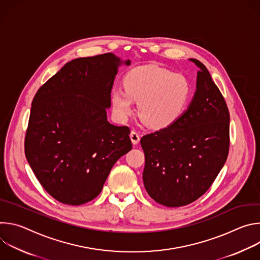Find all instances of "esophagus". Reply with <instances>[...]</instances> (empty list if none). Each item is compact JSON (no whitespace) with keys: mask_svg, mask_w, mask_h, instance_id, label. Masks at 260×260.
<instances>
[{"mask_svg":"<svg viewBox=\"0 0 260 260\" xmlns=\"http://www.w3.org/2000/svg\"><path fill=\"white\" fill-rule=\"evenodd\" d=\"M129 137H131V140H132L133 144L137 145V144L140 142V135H139V133H137L136 131H133V132H131V135H129Z\"/></svg>","mask_w":260,"mask_h":260,"instance_id":"esophagus-1","label":"esophagus"}]
</instances>
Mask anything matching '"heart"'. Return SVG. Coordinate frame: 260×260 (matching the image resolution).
Listing matches in <instances>:
<instances>
[{
	"label": "heart",
	"mask_w": 260,
	"mask_h": 260,
	"mask_svg": "<svg viewBox=\"0 0 260 260\" xmlns=\"http://www.w3.org/2000/svg\"><path fill=\"white\" fill-rule=\"evenodd\" d=\"M125 91L112 94L115 116L124 121L138 102L142 120L152 128H167L177 122L187 109L191 85L180 73L157 67H144L131 72L124 80Z\"/></svg>",
	"instance_id": "heart-1"
}]
</instances>
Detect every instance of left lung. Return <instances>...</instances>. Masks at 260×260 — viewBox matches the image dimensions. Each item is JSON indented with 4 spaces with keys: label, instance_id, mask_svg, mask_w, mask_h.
<instances>
[{
    "label": "left lung",
    "instance_id": "1",
    "mask_svg": "<svg viewBox=\"0 0 260 260\" xmlns=\"http://www.w3.org/2000/svg\"><path fill=\"white\" fill-rule=\"evenodd\" d=\"M200 71L187 110L173 125L145 135L143 182L156 203L175 208L201 198L223 168L230 148V112L207 68Z\"/></svg>",
    "mask_w": 260,
    "mask_h": 260
}]
</instances>
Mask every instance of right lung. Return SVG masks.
Segmentation results:
<instances>
[{
	"instance_id": "1",
	"label": "right lung",
	"mask_w": 260,
	"mask_h": 260,
	"mask_svg": "<svg viewBox=\"0 0 260 260\" xmlns=\"http://www.w3.org/2000/svg\"><path fill=\"white\" fill-rule=\"evenodd\" d=\"M122 63L131 60L113 53L73 59L32 100L25 157L43 188L62 204L95 199L114 164L132 150L129 128L107 120Z\"/></svg>"
}]
</instances>
